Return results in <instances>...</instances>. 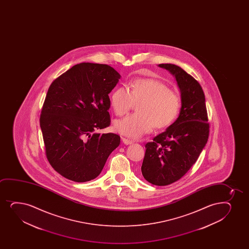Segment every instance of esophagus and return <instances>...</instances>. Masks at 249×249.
Masks as SVG:
<instances>
[{
    "label": "esophagus",
    "mask_w": 249,
    "mask_h": 249,
    "mask_svg": "<svg viewBox=\"0 0 249 249\" xmlns=\"http://www.w3.org/2000/svg\"><path fill=\"white\" fill-rule=\"evenodd\" d=\"M122 141H123V143L126 144V145H129V144L133 143L132 140H128V139H126V138H122Z\"/></svg>",
    "instance_id": "1"
}]
</instances>
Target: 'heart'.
I'll return each instance as SVG.
<instances>
[{
  "mask_svg": "<svg viewBox=\"0 0 249 249\" xmlns=\"http://www.w3.org/2000/svg\"><path fill=\"white\" fill-rule=\"evenodd\" d=\"M109 102L117 116H123L139 103L138 113L115 120L118 133L130 138H140L154 127L163 129L177 119L180 112L181 98L160 80L141 78L133 80L128 88L120 86L112 92Z\"/></svg>",
  "mask_w": 249,
  "mask_h": 249,
  "instance_id": "1",
  "label": "heart"
}]
</instances>
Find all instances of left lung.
Instances as JSON below:
<instances>
[{
	"instance_id": "left-lung-1",
	"label": "left lung",
	"mask_w": 249,
	"mask_h": 249,
	"mask_svg": "<svg viewBox=\"0 0 249 249\" xmlns=\"http://www.w3.org/2000/svg\"><path fill=\"white\" fill-rule=\"evenodd\" d=\"M159 66L174 74L182 106L177 120L146 143L141 172L152 184L165 186L180 179L197 161L209 139V124L200 84L179 66Z\"/></svg>"
}]
</instances>
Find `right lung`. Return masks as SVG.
I'll list each match as a JSON object with an SVG mask.
<instances>
[{"label":"right lung","instance_id":"add662e5","mask_svg":"<svg viewBox=\"0 0 249 249\" xmlns=\"http://www.w3.org/2000/svg\"><path fill=\"white\" fill-rule=\"evenodd\" d=\"M120 74L104 64L80 63L49 87L40 116L46 155L55 171L82 183L100 175L120 137L110 124L109 94Z\"/></svg>","mask_w":249,"mask_h":249}]
</instances>
